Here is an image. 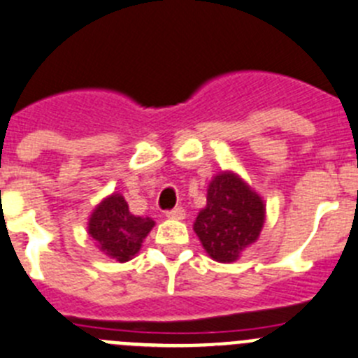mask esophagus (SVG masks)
<instances>
[{
    "mask_svg": "<svg viewBox=\"0 0 358 358\" xmlns=\"http://www.w3.org/2000/svg\"><path fill=\"white\" fill-rule=\"evenodd\" d=\"M166 217L173 218V220H183V218H185V210H183L182 206L173 208V210H169L168 213H166Z\"/></svg>",
    "mask_w": 358,
    "mask_h": 358,
    "instance_id": "esophagus-1",
    "label": "esophagus"
}]
</instances>
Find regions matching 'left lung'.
Here are the masks:
<instances>
[{
    "label": "left lung",
    "instance_id": "obj_1",
    "mask_svg": "<svg viewBox=\"0 0 358 358\" xmlns=\"http://www.w3.org/2000/svg\"><path fill=\"white\" fill-rule=\"evenodd\" d=\"M266 222V203L236 171L210 180L206 206L197 213L194 232L213 260L231 264L259 239Z\"/></svg>",
    "mask_w": 358,
    "mask_h": 358
}]
</instances>
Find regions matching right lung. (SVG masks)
I'll use <instances>...</instances> for the list:
<instances>
[{"instance_id":"add662e5","label":"right lung","mask_w":358,"mask_h":358,"mask_svg":"<svg viewBox=\"0 0 358 358\" xmlns=\"http://www.w3.org/2000/svg\"><path fill=\"white\" fill-rule=\"evenodd\" d=\"M155 222L129 211V204L120 192L103 197L87 222V234L94 239L99 252L117 262H127L140 252L143 239Z\"/></svg>"}]
</instances>
